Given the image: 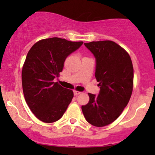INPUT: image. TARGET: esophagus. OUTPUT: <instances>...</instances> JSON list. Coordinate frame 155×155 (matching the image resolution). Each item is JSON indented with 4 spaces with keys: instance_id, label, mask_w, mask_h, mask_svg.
<instances>
[{
    "instance_id": "esophagus-1",
    "label": "esophagus",
    "mask_w": 155,
    "mask_h": 155,
    "mask_svg": "<svg viewBox=\"0 0 155 155\" xmlns=\"http://www.w3.org/2000/svg\"><path fill=\"white\" fill-rule=\"evenodd\" d=\"M73 93H74V95H79V94H81V92L80 91H73Z\"/></svg>"
}]
</instances>
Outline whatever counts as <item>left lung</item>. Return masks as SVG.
<instances>
[{"label":"left lung","mask_w":155,"mask_h":155,"mask_svg":"<svg viewBox=\"0 0 155 155\" xmlns=\"http://www.w3.org/2000/svg\"><path fill=\"white\" fill-rule=\"evenodd\" d=\"M96 58L95 77L101 91L88 94L89 102L82 106L85 119L95 127L115 121L127 105L134 87V68L127 51L111 40L85 43Z\"/></svg>","instance_id":"left-lung-1"}]
</instances>
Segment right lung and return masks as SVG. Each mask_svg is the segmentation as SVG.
<instances>
[{
  "mask_svg": "<svg viewBox=\"0 0 155 155\" xmlns=\"http://www.w3.org/2000/svg\"><path fill=\"white\" fill-rule=\"evenodd\" d=\"M52 37L39 40L31 48L21 71L25 99L40 121L52 123L63 116L73 97V91L54 79L62 71L67 57L82 45Z\"/></svg>",
  "mask_w": 155,
  "mask_h": 155,
  "instance_id": "1",
  "label": "right lung"
}]
</instances>
